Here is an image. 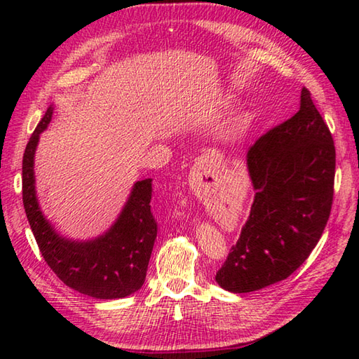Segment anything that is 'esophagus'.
I'll list each match as a JSON object with an SVG mask.
<instances>
[{"mask_svg":"<svg viewBox=\"0 0 359 359\" xmlns=\"http://www.w3.org/2000/svg\"><path fill=\"white\" fill-rule=\"evenodd\" d=\"M205 163H208V160L207 158H199V162H197L194 166V170H197V171H199L201 172V170H203V166H205ZM208 166V165H207Z\"/></svg>","mask_w":359,"mask_h":359,"instance_id":"1","label":"esophagus"}]
</instances>
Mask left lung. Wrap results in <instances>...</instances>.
<instances>
[{
  "instance_id": "left-lung-1",
  "label": "left lung",
  "mask_w": 359,
  "mask_h": 359,
  "mask_svg": "<svg viewBox=\"0 0 359 359\" xmlns=\"http://www.w3.org/2000/svg\"><path fill=\"white\" fill-rule=\"evenodd\" d=\"M334 157L330 129L302 88L299 111L248 149L256 194L238 242L216 273L220 287L256 292L299 269L330 216Z\"/></svg>"
}]
</instances>
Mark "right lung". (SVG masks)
Returning a JSON list of instances; mask_svg holds the SVG:
<instances>
[{"mask_svg": "<svg viewBox=\"0 0 359 359\" xmlns=\"http://www.w3.org/2000/svg\"><path fill=\"white\" fill-rule=\"evenodd\" d=\"M52 112L50 104L22 156V205L38 248L67 287L95 299L126 297L143 285L157 238V222L151 212L152 179L135 182L118 219L98 238L74 241L57 233L38 205L34 175L36 144Z\"/></svg>", "mask_w": 359, "mask_h": 359, "instance_id": "right-lung-1", "label": "right lung"}]
</instances>
